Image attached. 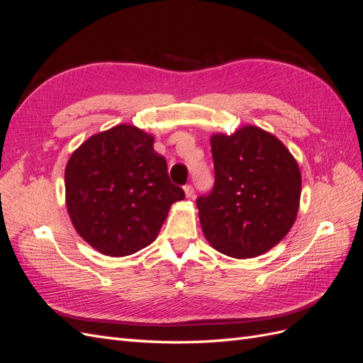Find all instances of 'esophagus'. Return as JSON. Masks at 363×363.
<instances>
[{"instance_id": "34e87169", "label": "esophagus", "mask_w": 363, "mask_h": 363, "mask_svg": "<svg viewBox=\"0 0 363 363\" xmlns=\"http://www.w3.org/2000/svg\"><path fill=\"white\" fill-rule=\"evenodd\" d=\"M183 189H184V195L188 196V199H191V196L194 195V188H192V186L191 184H186Z\"/></svg>"}]
</instances>
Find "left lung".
I'll use <instances>...</instances> for the list:
<instances>
[{
	"mask_svg": "<svg viewBox=\"0 0 363 363\" xmlns=\"http://www.w3.org/2000/svg\"><path fill=\"white\" fill-rule=\"evenodd\" d=\"M215 184L196 200L204 238L236 259L263 255L294 225L301 172L283 142L256 125L211 138Z\"/></svg>",
	"mask_w": 363,
	"mask_h": 363,
	"instance_id": "left-lung-1",
	"label": "left lung"
}]
</instances>
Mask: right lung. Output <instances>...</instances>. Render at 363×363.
<instances>
[{"mask_svg": "<svg viewBox=\"0 0 363 363\" xmlns=\"http://www.w3.org/2000/svg\"><path fill=\"white\" fill-rule=\"evenodd\" d=\"M152 144V135L119 124L86 139L67 163L71 223L104 256H128L155 242L169 207L184 199Z\"/></svg>", "mask_w": 363, "mask_h": 363, "instance_id": "1", "label": "right lung"}]
</instances>
